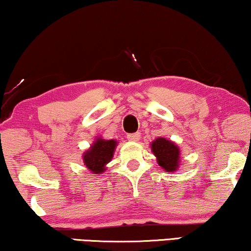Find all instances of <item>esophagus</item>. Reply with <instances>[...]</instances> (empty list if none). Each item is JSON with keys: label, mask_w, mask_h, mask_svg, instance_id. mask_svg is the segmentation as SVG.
Masks as SVG:
<instances>
[{"label": "esophagus", "mask_w": 251, "mask_h": 251, "mask_svg": "<svg viewBox=\"0 0 251 251\" xmlns=\"http://www.w3.org/2000/svg\"><path fill=\"white\" fill-rule=\"evenodd\" d=\"M129 140L131 141H138L140 139V132H134V133H129L128 136H126Z\"/></svg>", "instance_id": "34e87169"}]
</instances>
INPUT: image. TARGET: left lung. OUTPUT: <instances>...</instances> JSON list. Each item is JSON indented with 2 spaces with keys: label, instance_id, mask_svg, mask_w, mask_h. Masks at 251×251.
Segmentation results:
<instances>
[{
  "label": "left lung",
  "instance_id": "1",
  "mask_svg": "<svg viewBox=\"0 0 251 251\" xmlns=\"http://www.w3.org/2000/svg\"><path fill=\"white\" fill-rule=\"evenodd\" d=\"M151 151L157 158L158 165L168 172H174L179 168L180 150L176 144L159 137L151 143Z\"/></svg>",
  "mask_w": 251,
  "mask_h": 251
}]
</instances>
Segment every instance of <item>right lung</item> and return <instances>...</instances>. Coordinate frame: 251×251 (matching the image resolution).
Returning <instances> with one entry per match:
<instances>
[{"label": "right lung", "mask_w": 251, "mask_h": 251, "mask_svg": "<svg viewBox=\"0 0 251 251\" xmlns=\"http://www.w3.org/2000/svg\"><path fill=\"white\" fill-rule=\"evenodd\" d=\"M117 140H105L100 137L94 141L88 151L83 152L82 159L86 168L94 174L103 173L105 165L113 157Z\"/></svg>", "instance_id": "right-lung-1"}]
</instances>
